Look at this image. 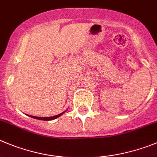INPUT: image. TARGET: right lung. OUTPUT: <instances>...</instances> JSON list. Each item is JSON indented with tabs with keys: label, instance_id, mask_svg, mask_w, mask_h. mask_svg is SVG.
Instances as JSON below:
<instances>
[{
	"label": "right lung",
	"instance_id": "right-lung-1",
	"mask_svg": "<svg viewBox=\"0 0 157 157\" xmlns=\"http://www.w3.org/2000/svg\"><path fill=\"white\" fill-rule=\"evenodd\" d=\"M64 113V112H63ZM63 113H60V114H57L55 115V116H53V117H35V116H32V115H28L29 117H33V118H35V119H38V120H42V121H50V120H54V119H56L57 117H60Z\"/></svg>",
	"mask_w": 157,
	"mask_h": 157
}]
</instances>
